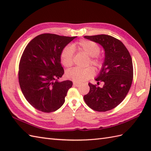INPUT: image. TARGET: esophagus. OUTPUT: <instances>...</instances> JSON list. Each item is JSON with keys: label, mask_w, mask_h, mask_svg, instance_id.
I'll return each instance as SVG.
<instances>
[{"label": "esophagus", "mask_w": 151, "mask_h": 151, "mask_svg": "<svg viewBox=\"0 0 151 151\" xmlns=\"http://www.w3.org/2000/svg\"><path fill=\"white\" fill-rule=\"evenodd\" d=\"M73 85L75 86H76V87H78V86H81V84H78V83H76V82H74L73 83Z\"/></svg>", "instance_id": "34e87169"}]
</instances>
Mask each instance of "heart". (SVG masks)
<instances>
[{
    "label": "heart",
    "instance_id": "b5f03b06",
    "mask_svg": "<svg viewBox=\"0 0 151 151\" xmlns=\"http://www.w3.org/2000/svg\"><path fill=\"white\" fill-rule=\"evenodd\" d=\"M75 47L80 51H83L91 56L88 63L95 66L97 69H101L102 66V60L99 56L101 47L94 41L83 40L78 41ZM75 55V49L72 45H67L63 48L60 54V60L62 65L65 67H71L73 63V58ZM95 70L91 67L86 68H75L67 70L66 76L67 78L77 83H82L91 78L94 75Z\"/></svg>",
    "mask_w": 151,
    "mask_h": 151
}]
</instances>
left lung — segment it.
Returning a JSON list of instances; mask_svg holds the SVG:
<instances>
[{
	"instance_id": "1",
	"label": "left lung",
	"mask_w": 151,
	"mask_h": 151,
	"mask_svg": "<svg viewBox=\"0 0 151 151\" xmlns=\"http://www.w3.org/2000/svg\"><path fill=\"white\" fill-rule=\"evenodd\" d=\"M85 38L103 47L104 62L95 79L102 88L89 83V91L84 96V101L92 110L106 111L115 108L126 97L133 80L132 58L124 44L116 38L105 34L86 36Z\"/></svg>"
}]
</instances>
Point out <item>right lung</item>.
Masks as SVG:
<instances>
[{"instance_id":"obj_1","label":"right lung","mask_w":151,"mask_h":151,"mask_svg":"<svg viewBox=\"0 0 151 151\" xmlns=\"http://www.w3.org/2000/svg\"><path fill=\"white\" fill-rule=\"evenodd\" d=\"M75 37L42 34L24 49L19 65V82L25 99L36 110L50 113L65 102L73 82L58 81L64 74L60 54Z\"/></svg>"}]
</instances>
